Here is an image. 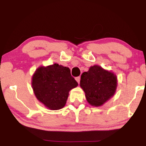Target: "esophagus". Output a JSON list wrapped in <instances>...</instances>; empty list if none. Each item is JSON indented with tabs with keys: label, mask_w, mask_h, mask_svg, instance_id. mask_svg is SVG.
Returning <instances> with one entry per match:
<instances>
[{
	"label": "esophagus",
	"mask_w": 146,
	"mask_h": 146,
	"mask_svg": "<svg viewBox=\"0 0 146 146\" xmlns=\"http://www.w3.org/2000/svg\"><path fill=\"white\" fill-rule=\"evenodd\" d=\"M75 80H76V82H77L78 84L80 83V76H77V77L75 78Z\"/></svg>",
	"instance_id": "1"
}]
</instances>
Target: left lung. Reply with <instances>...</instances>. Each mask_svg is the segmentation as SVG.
<instances>
[{
  "mask_svg": "<svg viewBox=\"0 0 146 146\" xmlns=\"http://www.w3.org/2000/svg\"><path fill=\"white\" fill-rule=\"evenodd\" d=\"M117 76L98 66L84 72L80 84L91 105L100 106L113 96L117 86Z\"/></svg>",
  "mask_w": 146,
  "mask_h": 146,
  "instance_id": "1",
  "label": "left lung"
}]
</instances>
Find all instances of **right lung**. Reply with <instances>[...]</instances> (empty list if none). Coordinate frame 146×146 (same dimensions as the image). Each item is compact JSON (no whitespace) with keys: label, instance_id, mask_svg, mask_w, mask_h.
Here are the masks:
<instances>
[{"label":"right lung","instance_id":"add662e5","mask_svg":"<svg viewBox=\"0 0 146 146\" xmlns=\"http://www.w3.org/2000/svg\"><path fill=\"white\" fill-rule=\"evenodd\" d=\"M77 86L69 68L58 64L38 68L32 78L36 97L52 110L62 108L67 101L69 91Z\"/></svg>","mask_w":146,"mask_h":146}]
</instances>
